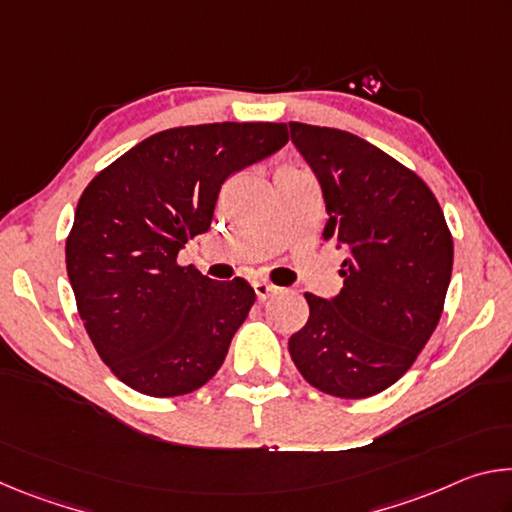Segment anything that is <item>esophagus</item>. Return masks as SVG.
<instances>
[{
    "label": "esophagus",
    "mask_w": 512,
    "mask_h": 512,
    "mask_svg": "<svg viewBox=\"0 0 512 512\" xmlns=\"http://www.w3.org/2000/svg\"><path fill=\"white\" fill-rule=\"evenodd\" d=\"M253 289H255V293H257V300H259V302H264L268 296H273V293L277 291V287H273V284H268V282H264V280L253 282Z\"/></svg>",
    "instance_id": "esophagus-1"
}]
</instances>
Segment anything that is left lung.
Segmentation results:
<instances>
[{"label": "left lung", "instance_id": "8db88e82", "mask_svg": "<svg viewBox=\"0 0 512 512\" xmlns=\"http://www.w3.org/2000/svg\"><path fill=\"white\" fill-rule=\"evenodd\" d=\"M289 128L323 187V239L348 250L339 296L305 293L309 320L289 352L318 391L361 400L393 386L431 339L452 277V232L427 183L388 153L339 128Z\"/></svg>", "mask_w": 512, "mask_h": 512}]
</instances>
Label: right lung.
I'll use <instances>...</instances> for the list:
<instances>
[{
	"mask_svg": "<svg viewBox=\"0 0 512 512\" xmlns=\"http://www.w3.org/2000/svg\"><path fill=\"white\" fill-rule=\"evenodd\" d=\"M287 124L221 121L155 133L92 178L65 244L76 307L101 361L133 391L207 384L255 302L244 277L214 282L178 264L212 223L230 173L280 151Z\"/></svg>",
	"mask_w": 512,
	"mask_h": 512,
	"instance_id": "right-lung-1",
	"label": "right lung"
}]
</instances>
